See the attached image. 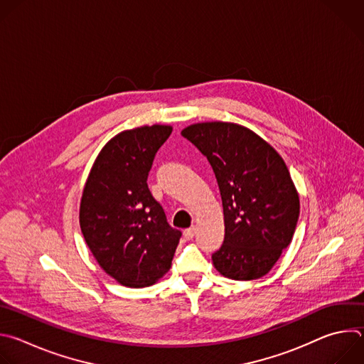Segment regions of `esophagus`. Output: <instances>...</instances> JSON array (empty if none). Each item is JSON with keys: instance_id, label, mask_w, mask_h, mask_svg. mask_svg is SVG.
I'll list each match as a JSON object with an SVG mask.
<instances>
[{"instance_id": "1", "label": "esophagus", "mask_w": 364, "mask_h": 364, "mask_svg": "<svg viewBox=\"0 0 364 364\" xmlns=\"http://www.w3.org/2000/svg\"><path fill=\"white\" fill-rule=\"evenodd\" d=\"M194 233H196L194 226H193V228H188V229H186V230H184V237H186L187 240H191V239L194 237Z\"/></svg>"}]
</instances>
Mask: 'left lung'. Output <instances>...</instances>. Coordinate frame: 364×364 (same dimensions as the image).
Listing matches in <instances>:
<instances>
[{"mask_svg": "<svg viewBox=\"0 0 364 364\" xmlns=\"http://www.w3.org/2000/svg\"><path fill=\"white\" fill-rule=\"evenodd\" d=\"M209 160L222 196L225 240L213 253L223 277L253 281L267 275L291 243L299 196L277 149L233 122H200L181 131Z\"/></svg>", "mask_w": 364, "mask_h": 364, "instance_id": "1", "label": "left lung"}]
</instances>
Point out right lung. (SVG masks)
Wrapping results in <instances>:
<instances>
[{
  "label": "right lung",
  "instance_id": "1",
  "mask_svg": "<svg viewBox=\"0 0 364 364\" xmlns=\"http://www.w3.org/2000/svg\"><path fill=\"white\" fill-rule=\"evenodd\" d=\"M173 127L144 125L111 138L86 178L80 229L99 267L129 288L151 287L171 268L181 232L148 190L155 154Z\"/></svg>",
  "mask_w": 364,
  "mask_h": 364
}]
</instances>
